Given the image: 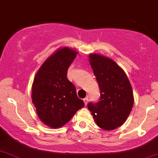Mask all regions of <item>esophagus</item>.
Segmentation results:
<instances>
[{"instance_id": "esophagus-1", "label": "esophagus", "mask_w": 158, "mask_h": 158, "mask_svg": "<svg viewBox=\"0 0 158 158\" xmlns=\"http://www.w3.org/2000/svg\"><path fill=\"white\" fill-rule=\"evenodd\" d=\"M83 100H84V102H85V106H87V104L88 101H89V100H88V98H85V99H84Z\"/></svg>"}]
</instances>
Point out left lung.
Wrapping results in <instances>:
<instances>
[{
  "mask_svg": "<svg viewBox=\"0 0 158 158\" xmlns=\"http://www.w3.org/2000/svg\"><path fill=\"white\" fill-rule=\"evenodd\" d=\"M89 63L100 94L98 102L88 103V109L99 127L113 130L123 125L133 108L131 85L123 69L110 58L90 54Z\"/></svg>",
  "mask_w": 158,
  "mask_h": 158,
  "instance_id": "8db88e82",
  "label": "left lung"
}]
</instances>
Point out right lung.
Returning a JSON list of instances; mask_svg holds the SVG:
<instances>
[{
	"instance_id": "right-lung-1",
	"label": "right lung",
	"mask_w": 158,
	"mask_h": 158,
	"mask_svg": "<svg viewBox=\"0 0 158 158\" xmlns=\"http://www.w3.org/2000/svg\"><path fill=\"white\" fill-rule=\"evenodd\" d=\"M77 52L64 48L44 62L34 79L31 98L39 118L51 128H60L85 106L77 97L67 71Z\"/></svg>"
}]
</instances>
